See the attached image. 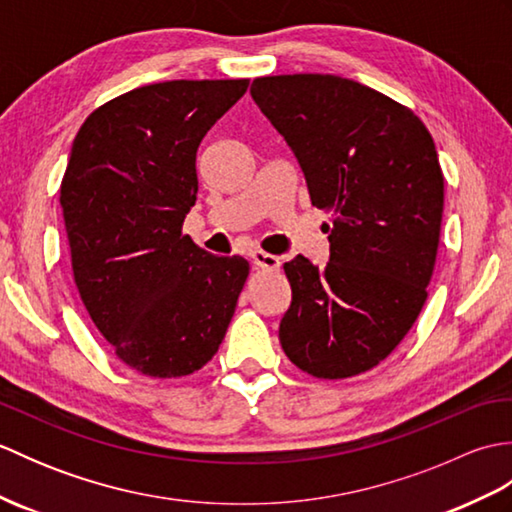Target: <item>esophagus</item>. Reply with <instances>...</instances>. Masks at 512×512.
<instances>
[{"instance_id": "34e87169", "label": "esophagus", "mask_w": 512, "mask_h": 512, "mask_svg": "<svg viewBox=\"0 0 512 512\" xmlns=\"http://www.w3.org/2000/svg\"><path fill=\"white\" fill-rule=\"evenodd\" d=\"M250 259H253V264L257 268H264V270H277L281 266V259L277 255L264 253V250H253V255H250Z\"/></svg>"}]
</instances>
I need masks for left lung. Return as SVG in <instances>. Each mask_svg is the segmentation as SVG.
<instances>
[{
    "label": "left lung",
    "instance_id": "left-lung-1",
    "mask_svg": "<svg viewBox=\"0 0 512 512\" xmlns=\"http://www.w3.org/2000/svg\"><path fill=\"white\" fill-rule=\"evenodd\" d=\"M250 96L299 160L312 206L332 215L330 262L284 264L281 347L310 376L363 374L427 301L444 209L436 145L405 105L343 76H259Z\"/></svg>",
    "mask_w": 512,
    "mask_h": 512
}]
</instances>
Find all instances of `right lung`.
I'll return each instance as SVG.
<instances>
[{
    "mask_svg": "<svg viewBox=\"0 0 512 512\" xmlns=\"http://www.w3.org/2000/svg\"><path fill=\"white\" fill-rule=\"evenodd\" d=\"M248 79L165 81L94 110L72 143L61 206L85 310L136 372L180 378L220 347L248 277L182 235L206 132Z\"/></svg>",
    "mask_w": 512,
    "mask_h": 512,
    "instance_id": "add662e5",
    "label": "right lung"
}]
</instances>
